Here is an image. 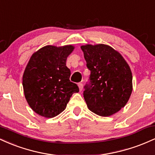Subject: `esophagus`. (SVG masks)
<instances>
[{
	"instance_id": "1",
	"label": "esophagus",
	"mask_w": 155,
	"mask_h": 155,
	"mask_svg": "<svg viewBox=\"0 0 155 155\" xmlns=\"http://www.w3.org/2000/svg\"><path fill=\"white\" fill-rule=\"evenodd\" d=\"M78 86H79L80 91H81V90H82V89H83V84L82 83H79V84H78Z\"/></svg>"
}]
</instances>
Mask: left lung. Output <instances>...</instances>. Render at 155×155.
Masks as SVG:
<instances>
[{
  "mask_svg": "<svg viewBox=\"0 0 155 155\" xmlns=\"http://www.w3.org/2000/svg\"><path fill=\"white\" fill-rule=\"evenodd\" d=\"M81 48L90 71L83 92L87 107L99 116H111L123 108L130 97V68L122 55L109 46L88 44Z\"/></svg>",
  "mask_w": 155,
  "mask_h": 155,
  "instance_id": "1",
  "label": "left lung"
}]
</instances>
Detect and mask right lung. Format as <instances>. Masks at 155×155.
Here are the masks:
<instances>
[{
	"instance_id": "add662e5",
	"label": "right lung",
	"mask_w": 155,
	"mask_h": 155,
	"mask_svg": "<svg viewBox=\"0 0 155 155\" xmlns=\"http://www.w3.org/2000/svg\"><path fill=\"white\" fill-rule=\"evenodd\" d=\"M74 47L46 46L32 55L22 78L24 93L35 113L51 118L66 108L71 97L79 91L70 81L71 71L65 65Z\"/></svg>"
}]
</instances>
